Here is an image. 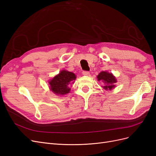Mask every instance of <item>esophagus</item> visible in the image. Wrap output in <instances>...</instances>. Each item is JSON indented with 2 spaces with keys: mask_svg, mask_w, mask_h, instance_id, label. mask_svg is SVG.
Here are the masks:
<instances>
[{
  "mask_svg": "<svg viewBox=\"0 0 156 156\" xmlns=\"http://www.w3.org/2000/svg\"><path fill=\"white\" fill-rule=\"evenodd\" d=\"M83 74L84 75H89L90 73H89L88 71H83Z\"/></svg>",
  "mask_w": 156,
  "mask_h": 156,
  "instance_id": "obj_1",
  "label": "esophagus"
}]
</instances>
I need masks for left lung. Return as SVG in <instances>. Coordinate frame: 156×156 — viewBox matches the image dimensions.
Returning a JSON list of instances; mask_svg holds the SVG:
<instances>
[{
    "label": "left lung",
    "instance_id": "obj_1",
    "mask_svg": "<svg viewBox=\"0 0 156 156\" xmlns=\"http://www.w3.org/2000/svg\"><path fill=\"white\" fill-rule=\"evenodd\" d=\"M97 78L99 81H101L105 83V86L103 88L105 90H111L115 88V85L114 83L116 82V80L112 73H109L107 72H101L99 73Z\"/></svg>",
    "mask_w": 156,
    "mask_h": 156
}]
</instances>
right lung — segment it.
<instances>
[{"label": "right lung", "mask_w": 156, "mask_h": 156, "mask_svg": "<svg viewBox=\"0 0 156 156\" xmlns=\"http://www.w3.org/2000/svg\"><path fill=\"white\" fill-rule=\"evenodd\" d=\"M75 78L76 77L74 73L66 70L61 71L58 75L49 81L51 91L57 95H64L69 93L70 90L69 87L71 83H73Z\"/></svg>", "instance_id": "right-lung-1"}]
</instances>
